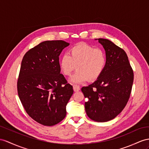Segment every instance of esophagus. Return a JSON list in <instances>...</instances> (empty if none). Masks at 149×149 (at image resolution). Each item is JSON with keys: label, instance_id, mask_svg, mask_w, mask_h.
<instances>
[{"label": "esophagus", "instance_id": "34e87169", "mask_svg": "<svg viewBox=\"0 0 149 149\" xmlns=\"http://www.w3.org/2000/svg\"><path fill=\"white\" fill-rule=\"evenodd\" d=\"M73 89H74V91H75V92H77V91H79L80 89H81V87H80V86L78 85L74 84L73 86Z\"/></svg>", "mask_w": 149, "mask_h": 149}]
</instances>
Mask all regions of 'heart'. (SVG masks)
<instances>
[{"label":"heart","mask_w":149,"mask_h":149,"mask_svg":"<svg viewBox=\"0 0 149 149\" xmlns=\"http://www.w3.org/2000/svg\"><path fill=\"white\" fill-rule=\"evenodd\" d=\"M68 56L65 54L60 60V67L62 73L70 76L77 68V72L70 81L75 83L93 81L99 78L103 72L106 63L104 52L100 48L84 43L72 47Z\"/></svg>","instance_id":"b5f03b06"}]
</instances>
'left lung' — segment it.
<instances>
[{
  "label": "left lung",
  "instance_id": "8db88e82",
  "mask_svg": "<svg viewBox=\"0 0 149 149\" xmlns=\"http://www.w3.org/2000/svg\"><path fill=\"white\" fill-rule=\"evenodd\" d=\"M106 52V63L96 81L82 87L87 115L95 121L114 119L125 108L130 96L133 71L123 49L107 39L99 38Z\"/></svg>",
  "mask_w": 149,
  "mask_h": 149
}]
</instances>
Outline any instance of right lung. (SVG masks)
Wrapping results in <instances>:
<instances>
[{"instance_id": "right-lung-1", "label": "right lung", "mask_w": 149, "mask_h": 149, "mask_svg": "<svg viewBox=\"0 0 149 149\" xmlns=\"http://www.w3.org/2000/svg\"><path fill=\"white\" fill-rule=\"evenodd\" d=\"M69 43L45 41L30 49L22 58L17 93L26 113L38 123L53 126L66 116L73 87L60 74L59 56Z\"/></svg>"}]
</instances>
